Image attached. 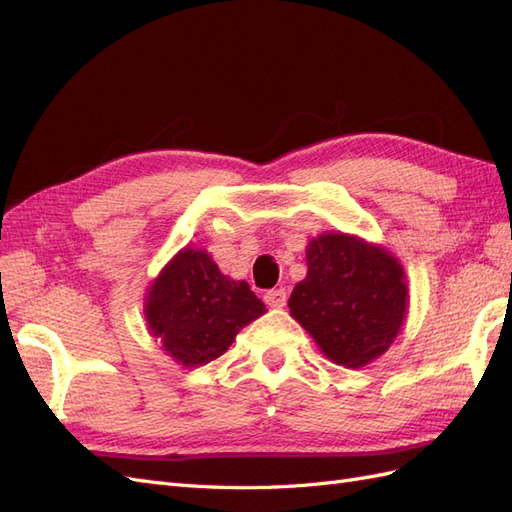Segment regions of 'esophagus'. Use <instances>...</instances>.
<instances>
[{"instance_id": "esophagus-1", "label": "esophagus", "mask_w": 512, "mask_h": 512, "mask_svg": "<svg viewBox=\"0 0 512 512\" xmlns=\"http://www.w3.org/2000/svg\"><path fill=\"white\" fill-rule=\"evenodd\" d=\"M286 299H288V294H286L284 288H273V290H267V292H265V303H267L269 307L282 309V307L286 305Z\"/></svg>"}]
</instances>
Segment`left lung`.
Wrapping results in <instances>:
<instances>
[{
	"instance_id": "1",
	"label": "left lung",
	"mask_w": 512,
	"mask_h": 512,
	"mask_svg": "<svg viewBox=\"0 0 512 512\" xmlns=\"http://www.w3.org/2000/svg\"><path fill=\"white\" fill-rule=\"evenodd\" d=\"M305 260L307 275L294 286L288 307L324 356L363 367L389 350L410 305L401 262L382 245L346 232L309 241Z\"/></svg>"
}]
</instances>
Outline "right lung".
Returning <instances> with one entry per match:
<instances>
[{
    "label": "right lung",
    "mask_w": 512,
    "mask_h": 512,
    "mask_svg": "<svg viewBox=\"0 0 512 512\" xmlns=\"http://www.w3.org/2000/svg\"><path fill=\"white\" fill-rule=\"evenodd\" d=\"M143 312L164 354L183 367H200L222 356L267 307L247 282L230 280L205 250L188 245L151 282Z\"/></svg>",
    "instance_id": "1"
}]
</instances>
